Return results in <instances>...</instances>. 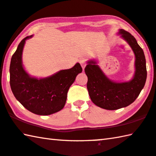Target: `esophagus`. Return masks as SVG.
I'll use <instances>...</instances> for the list:
<instances>
[{"instance_id":"obj_1","label":"esophagus","mask_w":156,"mask_h":156,"mask_svg":"<svg viewBox=\"0 0 156 156\" xmlns=\"http://www.w3.org/2000/svg\"><path fill=\"white\" fill-rule=\"evenodd\" d=\"M80 63L82 67H83V69L84 70V68H85V66H86V63H85V61L84 60V59H81L80 61Z\"/></svg>"}]
</instances>
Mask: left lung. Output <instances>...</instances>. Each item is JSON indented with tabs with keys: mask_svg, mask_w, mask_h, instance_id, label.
I'll use <instances>...</instances> for the list:
<instances>
[{
	"mask_svg": "<svg viewBox=\"0 0 156 156\" xmlns=\"http://www.w3.org/2000/svg\"><path fill=\"white\" fill-rule=\"evenodd\" d=\"M117 35L123 39L134 54L135 72L129 81L116 82L106 76L95 59L87 61L84 69L88 77L87 89L91 101L106 110H117L134 102L145 84L146 60L143 49L129 33L119 29Z\"/></svg>",
	"mask_w": 156,
	"mask_h": 156,
	"instance_id": "8db88e82",
	"label": "left lung"
}]
</instances>
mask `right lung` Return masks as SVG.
Instances as JSON below:
<instances>
[{"mask_svg": "<svg viewBox=\"0 0 156 156\" xmlns=\"http://www.w3.org/2000/svg\"><path fill=\"white\" fill-rule=\"evenodd\" d=\"M33 36L22 39L11 57L10 86L16 100L25 108L38 115H50L63 108L69 87L83 69L77 63L71 69L46 78L31 76L22 64V52L25 42Z\"/></svg>", "mask_w": 156, "mask_h": 156, "instance_id": "1", "label": "right lung"}]
</instances>
